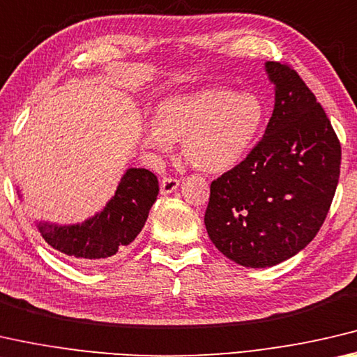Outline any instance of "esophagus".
Returning a JSON list of instances; mask_svg holds the SVG:
<instances>
[{"label": "esophagus", "instance_id": "obj_1", "mask_svg": "<svg viewBox=\"0 0 357 357\" xmlns=\"http://www.w3.org/2000/svg\"><path fill=\"white\" fill-rule=\"evenodd\" d=\"M178 188V180L174 177H165L161 180V195H169Z\"/></svg>", "mask_w": 357, "mask_h": 357}]
</instances>
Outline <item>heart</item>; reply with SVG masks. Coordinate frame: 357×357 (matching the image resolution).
<instances>
[{"label":"heart","mask_w":357,"mask_h":357,"mask_svg":"<svg viewBox=\"0 0 357 357\" xmlns=\"http://www.w3.org/2000/svg\"><path fill=\"white\" fill-rule=\"evenodd\" d=\"M264 120L266 107L258 95L212 86L165 99L144 142L158 151L182 142L183 156L192 167L226 172L253 149Z\"/></svg>","instance_id":"obj_1"}]
</instances>
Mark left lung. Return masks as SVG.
<instances>
[{"label": "left lung", "mask_w": 357, "mask_h": 357, "mask_svg": "<svg viewBox=\"0 0 357 357\" xmlns=\"http://www.w3.org/2000/svg\"><path fill=\"white\" fill-rule=\"evenodd\" d=\"M275 107L243 161L213 180L210 241L237 264H280L317 236L334 199L342 147L329 119L289 64L267 61Z\"/></svg>", "instance_id": "1"}]
</instances>
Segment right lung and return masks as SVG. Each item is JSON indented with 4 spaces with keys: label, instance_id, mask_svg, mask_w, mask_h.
Returning <instances> with one entry per match:
<instances>
[{
    "label": "right lung",
    "instance_id": "obj_1",
    "mask_svg": "<svg viewBox=\"0 0 357 357\" xmlns=\"http://www.w3.org/2000/svg\"><path fill=\"white\" fill-rule=\"evenodd\" d=\"M158 178L147 169H128L102 212L82 225L39 223L44 241L82 266L112 261L142 231L156 201Z\"/></svg>",
    "mask_w": 357,
    "mask_h": 357
}]
</instances>
